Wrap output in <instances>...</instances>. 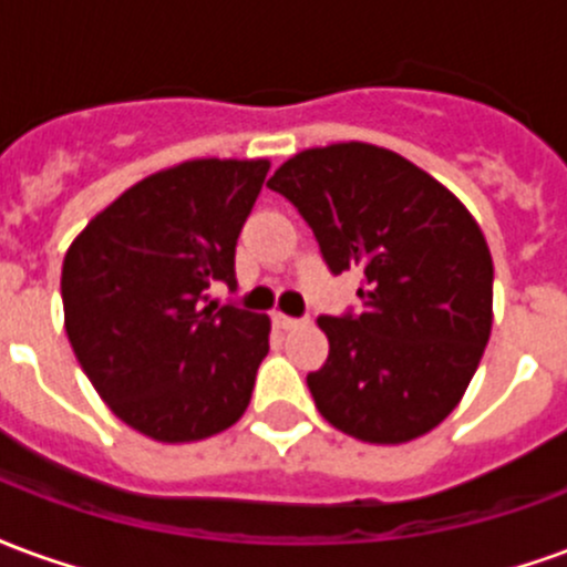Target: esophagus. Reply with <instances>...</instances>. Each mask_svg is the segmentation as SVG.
<instances>
[{"instance_id":"obj_1","label":"esophagus","mask_w":567,"mask_h":567,"mask_svg":"<svg viewBox=\"0 0 567 567\" xmlns=\"http://www.w3.org/2000/svg\"><path fill=\"white\" fill-rule=\"evenodd\" d=\"M272 321H276V328H282V331H291V328H297V324H303V319L285 316V312H272Z\"/></svg>"}]
</instances>
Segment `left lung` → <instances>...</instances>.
<instances>
[{
    "mask_svg": "<svg viewBox=\"0 0 567 567\" xmlns=\"http://www.w3.org/2000/svg\"><path fill=\"white\" fill-rule=\"evenodd\" d=\"M312 227L328 270L361 272V307L319 316L328 361L307 385L333 427L406 443L462 401L492 331V255L455 194L389 148L340 142L267 182Z\"/></svg>",
    "mask_w": 567,
    "mask_h": 567,
    "instance_id": "left-lung-1",
    "label": "left lung"
}]
</instances>
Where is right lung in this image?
<instances>
[{"instance_id": "add662e5", "label": "right lung", "mask_w": 567, "mask_h": 567, "mask_svg": "<svg viewBox=\"0 0 567 567\" xmlns=\"http://www.w3.org/2000/svg\"><path fill=\"white\" fill-rule=\"evenodd\" d=\"M267 161H187L93 218L63 260V312L81 370L117 419L161 443L239 422L270 352V319L218 307Z\"/></svg>"}]
</instances>
